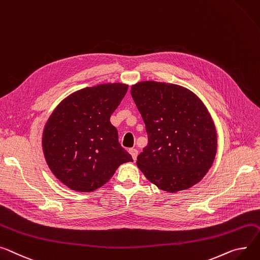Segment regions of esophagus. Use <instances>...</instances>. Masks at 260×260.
I'll return each mask as SVG.
<instances>
[{"label":"esophagus","mask_w":260,"mask_h":260,"mask_svg":"<svg viewBox=\"0 0 260 260\" xmlns=\"http://www.w3.org/2000/svg\"><path fill=\"white\" fill-rule=\"evenodd\" d=\"M129 153L132 154V157H133V159H134V160H136V159H137L138 150H137L136 148H131V149H129Z\"/></svg>","instance_id":"obj_1"}]
</instances>
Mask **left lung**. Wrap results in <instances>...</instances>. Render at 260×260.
Here are the masks:
<instances>
[{
    "instance_id": "8db88e82",
    "label": "left lung",
    "mask_w": 260,
    "mask_h": 260,
    "mask_svg": "<svg viewBox=\"0 0 260 260\" xmlns=\"http://www.w3.org/2000/svg\"><path fill=\"white\" fill-rule=\"evenodd\" d=\"M148 144L137 165L149 182L167 192L199 183L215 159L217 135L202 100L178 84L141 81L132 85Z\"/></svg>"
}]
</instances>
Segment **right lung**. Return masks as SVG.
<instances>
[{
	"label": "right lung",
	"instance_id": "right-lung-1",
	"mask_svg": "<svg viewBox=\"0 0 260 260\" xmlns=\"http://www.w3.org/2000/svg\"><path fill=\"white\" fill-rule=\"evenodd\" d=\"M127 89L119 82L81 89L64 98L49 117L42 140L45 159L70 189L94 191L121 164L133 162L110 121Z\"/></svg>",
	"mask_w": 260,
	"mask_h": 260
}]
</instances>
